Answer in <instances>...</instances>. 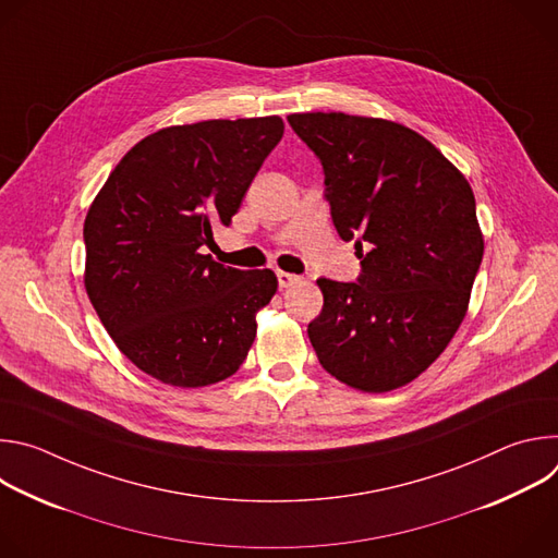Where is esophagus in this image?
I'll use <instances>...</instances> for the list:
<instances>
[{
	"mask_svg": "<svg viewBox=\"0 0 558 558\" xmlns=\"http://www.w3.org/2000/svg\"><path fill=\"white\" fill-rule=\"evenodd\" d=\"M298 282H300V276H295V274H287V271H278V284H280V289L295 287Z\"/></svg>",
	"mask_w": 558,
	"mask_h": 558,
	"instance_id": "obj_1",
	"label": "esophagus"
}]
</instances>
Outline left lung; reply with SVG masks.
Wrapping results in <instances>:
<instances>
[{"mask_svg":"<svg viewBox=\"0 0 558 558\" xmlns=\"http://www.w3.org/2000/svg\"><path fill=\"white\" fill-rule=\"evenodd\" d=\"M320 158L342 241H355L357 282L317 280L325 295L308 340L323 368L364 392L420 377L463 323L484 258L465 177L415 130L344 112L289 114Z\"/></svg>","mask_w":558,"mask_h":558,"instance_id":"8db88e82","label":"left lung"}]
</instances>
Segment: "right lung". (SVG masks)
Segmentation results:
<instances>
[{"label": "right lung", "mask_w": 558, "mask_h": 558, "mask_svg": "<svg viewBox=\"0 0 558 558\" xmlns=\"http://www.w3.org/2000/svg\"><path fill=\"white\" fill-rule=\"evenodd\" d=\"M282 132L280 117L163 128L121 158L93 201L88 298L119 351L154 379L201 388L245 362L278 278L201 250L231 222Z\"/></svg>", "instance_id": "obj_1"}]
</instances>
